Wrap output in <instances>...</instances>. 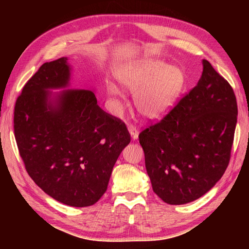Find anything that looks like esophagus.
<instances>
[{
	"label": "esophagus",
	"mask_w": 249,
	"mask_h": 249,
	"mask_svg": "<svg viewBox=\"0 0 249 249\" xmlns=\"http://www.w3.org/2000/svg\"><path fill=\"white\" fill-rule=\"evenodd\" d=\"M128 131H129V135H130V137H131V140L135 141V140L138 139L139 133H138V130H137V128L134 127L133 125L129 126V127H128Z\"/></svg>",
	"instance_id": "1"
}]
</instances>
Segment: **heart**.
Instances as JSON below:
<instances>
[{
    "label": "heart",
    "mask_w": 249,
    "mask_h": 249,
    "mask_svg": "<svg viewBox=\"0 0 249 249\" xmlns=\"http://www.w3.org/2000/svg\"><path fill=\"white\" fill-rule=\"evenodd\" d=\"M116 79L122 87L135 91V107L149 120L165 116L177 105L186 82L181 68L154 57L124 65L116 72ZM107 93L115 98L120 95V89L110 83Z\"/></svg>",
    "instance_id": "1"
}]
</instances>
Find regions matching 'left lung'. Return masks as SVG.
<instances>
[{
    "instance_id": "left-lung-1",
    "label": "left lung",
    "mask_w": 249,
    "mask_h": 249,
    "mask_svg": "<svg viewBox=\"0 0 249 249\" xmlns=\"http://www.w3.org/2000/svg\"><path fill=\"white\" fill-rule=\"evenodd\" d=\"M186 96L160 123L141 131L145 168L154 193L168 204L202 197L230 160L237 118L233 89L209 61Z\"/></svg>"
}]
</instances>
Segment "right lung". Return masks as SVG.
Returning a JSON list of instances; mask_svg holds the SVG:
<instances>
[{
    "mask_svg": "<svg viewBox=\"0 0 249 249\" xmlns=\"http://www.w3.org/2000/svg\"><path fill=\"white\" fill-rule=\"evenodd\" d=\"M71 79L66 56L41 65L16 102L14 129L37 186L61 203L84 208L106 193L130 136L121 120L100 109L94 89H70Z\"/></svg>",
    "mask_w": 249,
    "mask_h": 249,
    "instance_id": "right-lung-1",
    "label": "right lung"
}]
</instances>
